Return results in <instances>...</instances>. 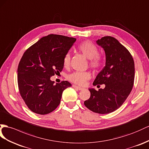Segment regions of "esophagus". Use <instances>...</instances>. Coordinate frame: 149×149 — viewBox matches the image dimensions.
<instances>
[{
	"instance_id": "esophagus-1",
	"label": "esophagus",
	"mask_w": 149,
	"mask_h": 149,
	"mask_svg": "<svg viewBox=\"0 0 149 149\" xmlns=\"http://www.w3.org/2000/svg\"><path fill=\"white\" fill-rule=\"evenodd\" d=\"M72 87H74V88H75V89H78V90H82L83 89V88L82 87H79V86H76V85H72Z\"/></svg>"
}]
</instances>
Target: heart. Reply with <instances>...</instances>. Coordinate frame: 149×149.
<instances>
[{
    "mask_svg": "<svg viewBox=\"0 0 149 149\" xmlns=\"http://www.w3.org/2000/svg\"><path fill=\"white\" fill-rule=\"evenodd\" d=\"M78 49L87 58L89 59L90 66L94 68L101 67L102 58L98 54V49L91 41H85L79 44ZM70 62V56L67 54L64 58V65L68 67ZM91 78V74L88 72L75 71L68 75V80L72 82L79 86L84 85L86 81Z\"/></svg>",
    "mask_w": 149,
    "mask_h": 149,
    "instance_id": "obj_1",
    "label": "heart"
}]
</instances>
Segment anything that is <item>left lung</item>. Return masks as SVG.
<instances>
[{"label":"left lung","instance_id":"left-lung-1","mask_svg":"<svg viewBox=\"0 0 149 149\" xmlns=\"http://www.w3.org/2000/svg\"><path fill=\"white\" fill-rule=\"evenodd\" d=\"M96 43L104 50L106 64L93 85L104 84L105 87L99 91L89 89L91 96L84 101V105L94 113L108 114L119 108L131 93L135 64L130 53L116 38L104 36Z\"/></svg>","mask_w":149,"mask_h":149}]
</instances>
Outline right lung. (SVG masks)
<instances>
[{
    "label": "right lung",
    "instance_id": "1",
    "mask_svg": "<svg viewBox=\"0 0 149 149\" xmlns=\"http://www.w3.org/2000/svg\"><path fill=\"white\" fill-rule=\"evenodd\" d=\"M76 41L74 38L49 35L41 38L22 55L17 68L19 90L28 108L47 114L58 107L63 91L72 85L56 83L50 77L60 74L64 58Z\"/></svg>",
    "mask_w": 149,
    "mask_h": 149
}]
</instances>
